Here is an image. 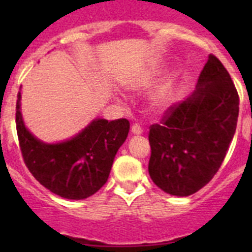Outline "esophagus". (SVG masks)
<instances>
[{
	"mask_svg": "<svg viewBox=\"0 0 252 252\" xmlns=\"http://www.w3.org/2000/svg\"><path fill=\"white\" fill-rule=\"evenodd\" d=\"M142 131H144V130H142V127H141V126H140L139 124L132 125V127H131V132L135 133V135H141Z\"/></svg>",
	"mask_w": 252,
	"mask_h": 252,
	"instance_id": "1",
	"label": "esophagus"
}]
</instances>
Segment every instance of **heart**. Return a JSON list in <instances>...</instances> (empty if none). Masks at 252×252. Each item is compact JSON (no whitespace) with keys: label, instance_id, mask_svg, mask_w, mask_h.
Returning a JSON list of instances; mask_svg holds the SVG:
<instances>
[{"label":"heart","instance_id":"obj_1","mask_svg":"<svg viewBox=\"0 0 252 252\" xmlns=\"http://www.w3.org/2000/svg\"><path fill=\"white\" fill-rule=\"evenodd\" d=\"M169 94H170V90H169V87H162L158 91L157 95H155V101L160 104H164L169 98Z\"/></svg>","mask_w":252,"mask_h":252}]
</instances>
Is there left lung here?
<instances>
[{"instance_id": "obj_1", "label": "left lung", "mask_w": 252, "mask_h": 252, "mask_svg": "<svg viewBox=\"0 0 252 252\" xmlns=\"http://www.w3.org/2000/svg\"><path fill=\"white\" fill-rule=\"evenodd\" d=\"M239 93L223 64L209 54L197 90L150 126L149 174L160 189L187 197L203 188L223 162L239 117Z\"/></svg>"}]
</instances>
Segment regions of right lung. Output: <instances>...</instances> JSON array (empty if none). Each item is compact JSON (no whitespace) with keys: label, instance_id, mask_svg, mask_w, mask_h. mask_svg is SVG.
I'll return each instance as SVG.
<instances>
[{"label":"right lung","instance_id":"add662e5","mask_svg":"<svg viewBox=\"0 0 252 252\" xmlns=\"http://www.w3.org/2000/svg\"><path fill=\"white\" fill-rule=\"evenodd\" d=\"M16 102L20 150L30 173L41 186L66 199H84L104 186L115 155L128 135L126 119H95L82 132L59 144H45L25 127Z\"/></svg>","mask_w":252,"mask_h":252}]
</instances>
